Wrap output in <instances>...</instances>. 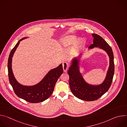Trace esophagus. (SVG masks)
Returning <instances> with one entry per match:
<instances>
[{
	"label": "esophagus",
	"instance_id": "esophagus-1",
	"mask_svg": "<svg viewBox=\"0 0 127 127\" xmlns=\"http://www.w3.org/2000/svg\"><path fill=\"white\" fill-rule=\"evenodd\" d=\"M62 65H63V69L64 72H66L67 71V70L68 69V68L69 67V63H68L66 62H64L62 63Z\"/></svg>",
	"mask_w": 127,
	"mask_h": 127
}]
</instances>
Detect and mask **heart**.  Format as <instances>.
<instances>
[{"instance_id": "heart-1", "label": "heart", "mask_w": 127, "mask_h": 127, "mask_svg": "<svg viewBox=\"0 0 127 127\" xmlns=\"http://www.w3.org/2000/svg\"><path fill=\"white\" fill-rule=\"evenodd\" d=\"M78 38L74 35H68L60 39L59 41V44L62 48H68L72 45L71 51L74 54L79 52L84 44V40L83 39L78 40Z\"/></svg>"}]
</instances>
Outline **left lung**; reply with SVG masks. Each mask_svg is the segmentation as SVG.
Returning <instances> with one entry per match:
<instances>
[{
	"label": "left lung",
	"instance_id": "obj_1",
	"mask_svg": "<svg viewBox=\"0 0 127 127\" xmlns=\"http://www.w3.org/2000/svg\"><path fill=\"white\" fill-rule=\"evenodd\" d=\"M93 44L88 49L97 48L105 51L109 57V66L105 77L99 84H90L86 81L80 71V64L83 53L71 59V65L67 73L69 76V86L73 95L85 101H93L98 99L110 88L114 74V54L111 47L99 35L93 33Z\"/></svg>",
	"mask_w": 127,
	"mask_h": 127
}]
</instances>
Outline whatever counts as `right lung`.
<instances>
[{"mask_svg": "<svg viewBox=\"0 0 127 127\" xmlns=\"http://www.w3.org/2000/svg\"><path fill=\"white\" fill-rule=\"evenodd\" d=\"M29 38L26 37L21 39L10 52L8 60V77L9 82L18 97L31 103H38L45 100L51 95L58 79L63 73V69L62 64H60L51 69L40 82L34 85H25L18 82L12 69V58L20 42Z\"/></svg>", "mask_w": 127, "mask_h": 127, "instance_id": "obj_1", "label": "right lung"}]
</instances>
